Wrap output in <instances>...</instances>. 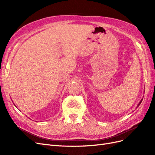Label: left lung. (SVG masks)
Returning <instances> with one entry per match:
<instances>
[{
	"label": "left lung",
	"mask_w": 155,
	"mask_h": 155,
	"mask_svg": "<svg viewBox=\"0 0 155 155\" xmlns=\"http://www.w3.org/2000/svg\"><path fill=\"white\" fill-rule=\"evenodd\" d=\"M142 100H143V99H142V100H140V102H139V104H138V105H137V107H139V105H140V104H141V103H142Z\"/></svg>",
	"instance_id": "left-lung-1"
}]
</instances>
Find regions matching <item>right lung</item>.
Returning a JSON list of instances; mask_svg holds the SVG:
<instances>
[{
    "mask_svg": "<svg viewBox=\"0 0 155 155\" xmlns=\"http://www.w3.org/2000/svg\"><path fill=\"white\" fill-rule=\"evenodd\" d=\"M15 107H16V106H15Z\"/></svg>",
    "mask_w": 155,
    "mask_h": 155,
    "instance_id": "obj_1",
    "label": "right lung"
}]
</instances>
